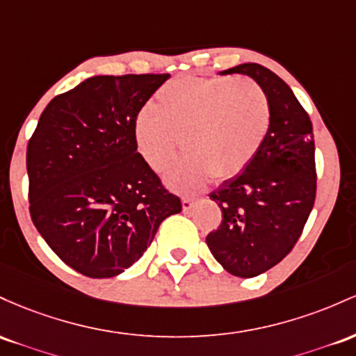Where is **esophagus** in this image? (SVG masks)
<instances>
[{
  "label": "esophagus",
  "instance_id": "1",
  "mask_svg": "<svg viewBox=\"0 0 356 356\" xmlns=\"http://www.w3.org/2000/svg\"><path fill=\"white\" fill-rule=\"evenodd\" d=\"M195 202H197V200H195V198H191V197H183V198H181L183 210H191V209H193Z\"/></svg>",
  "mask_w": 356,
  "mask_h": 356
}]
</instances>
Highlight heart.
Listing matches in <instances>:
<instances>
[{
  "mask_svg": "<svg viewBox=\"0 0 356 356\" xmlns=\"http://www.w3.org/2000/svg\"><path fill=\"white\" fill-rule=\"evenodd\" d=\"M136 119L139 153L163 171L177 156L181 138L185 156L168 173L175 190L193 193L215 178L225 181L252 165L270 129V104L252 79L178 77L158 90Z\"/></svg>",
  "mask_w": 356,
  "mask_h": 356,
  "instance_id": "heart-1",
  "label": "heart"
}]
</instances>
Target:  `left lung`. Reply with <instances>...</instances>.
<instances>
[{
	"label": "left lung",
	"mask_w": 356,
	"mask_h": 356,
	"mask_svg": "<svg viewBox=\"0 0 356 356\" xmlns=\"http://www.w3.org/2000/svg\"><path fill=\"white\" fill-rule=\"evenodd\" d=\"M222 74L252 77L270 104V129L252 165L223 181L210 198L222 223L207 245L227 273L255 277L282 261L301 237L316 198L313 124L281 77L259 63Z\"/></svg>",
	"instance_id": "left-lung-1"
}]
</instances>
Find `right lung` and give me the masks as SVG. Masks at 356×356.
<instances>
[{"instance_id": "add662e5", "label": "right lung", "mask_w": 356, "mask_h": 356, "mask_svg": "<svg viewBox=\"0 0 356 356\" xmlns=\"http://www.w3.org/2000/svg\"><path fill=\"white\" fill-rule=\"evenodd\" d=\"M170 74L95 75L45 107L26 147L30 215L45 242L92 279L124 273L181 200L138 153L136 119Z\"/></svg>"}]
</instances>
